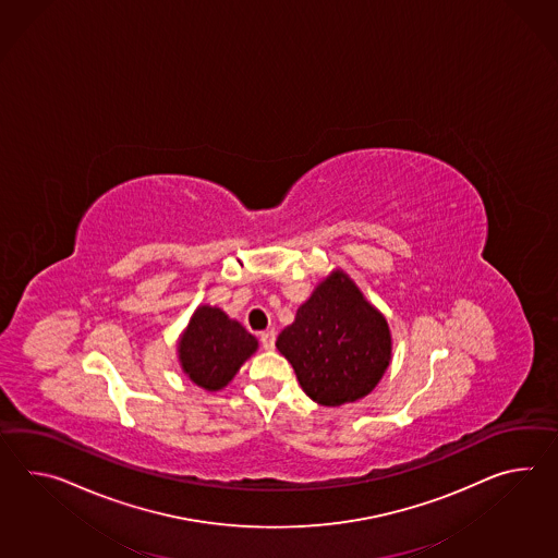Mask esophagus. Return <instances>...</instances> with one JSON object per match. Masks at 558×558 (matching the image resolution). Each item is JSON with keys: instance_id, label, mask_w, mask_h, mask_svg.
<instances>
[{"instance_id": "1", "label": "esophagus", "mask_w": 558, "mask_h": 558, "mask_svg": "<svg viewBox=\"0 0 558 558\" xmlns=\"http://www.w3.org/2000/svg\"><path fill=\"white\" fill-rule=\"evenodd\" d=\"M274 344H276V332H274V330L262 332V347H264L266 351H272Z\"/></svg>"}]
</instances>
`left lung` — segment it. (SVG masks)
<instances>
[{
	"label": "left lung",
	"instance_id": "obj_1",
	"mask_svg": "<svg viewBox=\"0 0 558 558\" xmlns=\"http://www.w3.org/2000/svg\"><path fill=\"white\" fill-rule=\"evenodd\" d=\"M302 391L318 405L340 408L367 397L391 363L387 318L340 268L323 278L276 340Z\"/></svg>",
	"mask_w": 558,
	"mask_h": 558
}]
</instances>
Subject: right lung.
Segmentation results:
<instances>
[{
    "mask_svg": "<svg viewBox=\"0 0 558 558\" xmlns=\"http://www.w3.org/2000/svg\"><path fill=\"white\" fill-rule=\"evenodd\" d=\"M258 351V339L218 306L199 304L179 335L183 373L205 391H219Z\"/></svg>",
    "mask_w": 558,
    "mask_h": 558,
    "instance_id": "right-lung-1",
    "label": "right lung"
}]
</instances>
